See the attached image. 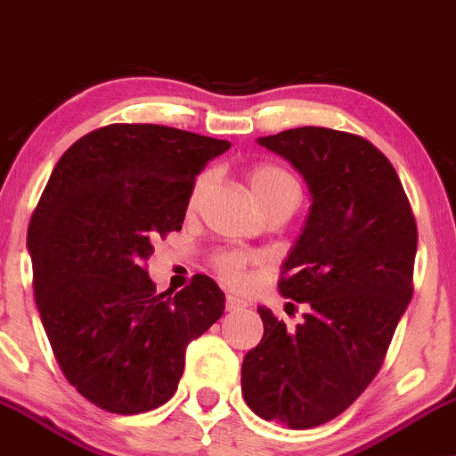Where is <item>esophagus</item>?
I'll return each mask as SVG.
<instances>
[{
    "instance_id": "1",
    "label": "esophagus",
    "mask_w": 456,
    "mask_h": 456,
    "mask_svg": "<svg viewBox=\"0 0 456 456\" xmlns=\"http://www.w3.org/2000/svg\"><path fill=\"white\" fill-rule=\"evenodd\" d=\"M247 307V303L242 298H238V296H227V312H238V309Z\"/></svg>"
}]
</instances>
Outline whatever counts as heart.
Here are the masks:
<instances>
[{
  "label": "heart",
  "mask_w": 456,
  "mask_h": 456,
  "mask_svg": "<svg viewBox=\"0 0 456 456\" xmlns=\"http://www.w3.org/2000/svg\"><path fill=\"white\" fill-rule=\"evenodd\" d=\"M247 183H249L251 196L256 198V202L260 205V209L269 211L276 209V207H294L300 200V187L296 183L294 175L287 169L278 165H258L249 171L247 175ZM211 184V175L202 174L200 178L193 184L191 193H189V209L200 202V198L205 196V191ZM245 256L242 254H223L218 258V269L229 282L238 285V282L245 281Z\"/></svg>",
  "instance_id": "obj_1"
}]
</instances>
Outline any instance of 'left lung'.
I'll list each match as a JSON object with an SVG mask.
<instances>
[{"instance_id":"1","label":"left lung","mask_w":456,"mask_h":456,"mask_svg":"<svg viewBox=\"0 0 456 456\" xmlns=\"http://www.w3.org/2000/svg\"><path fill=\"white\" fill-rule=\"evenodd\" d=\"M258 144L285 158L312 198L278 282L307 312L287 330L258 307L265 334L242 361V396L265 421L307 430L377 377L412 298L417 223L395 167L359 135L298 126Z\"/></svg>"}]
</instances>
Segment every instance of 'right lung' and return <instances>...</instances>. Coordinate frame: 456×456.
<instances>
[{
	"mask_svg": "<svg viewBox=\"0 0 456 456\" xmlns=\"http://www.w3.org/2000/svg\"><path fill=\"white\" fill-rule=\"evenodd\" d=\"M232 144L160 125L84 135L53 169L28 224L35 303L70 386L116 414L160 408L184 352L224 312L209 276L169 296L144 269L151 240L178 232L193 180Z\"/></svg>",
	"mask_w": 456,
	"mask_h": 456,
	"instance_id": "obj_1",
	"label": "right lung"
}]
</instances>
